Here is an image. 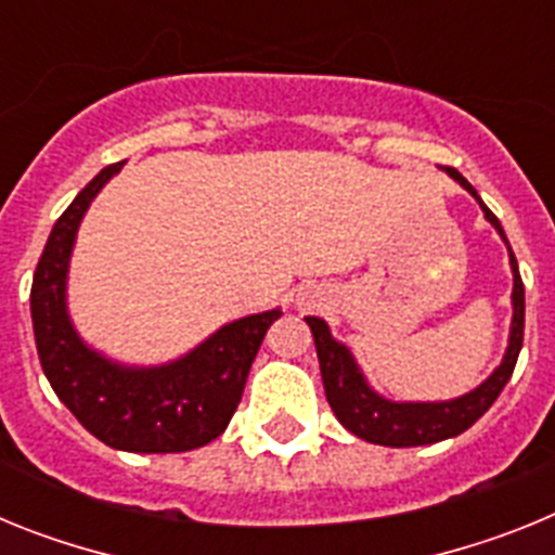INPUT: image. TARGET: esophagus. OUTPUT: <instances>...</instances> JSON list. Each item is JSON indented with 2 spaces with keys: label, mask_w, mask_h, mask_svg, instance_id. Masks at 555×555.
Returning <instances> with one entry per match:
<instances>
[{
  "label": "esophagus",
  "mask_w": 555,
  "mask_h": 555,
  "mask_svg": "<svg viewBox=\"0 0 555 555\" xmlns=\"http://www.w3.org/2000/svg\"><path fill=\"white\" fill-rule=\"evenodd\" d=\"M308 306V300H306V297H302V300H300V308H306Z\"/></svg>",
  "instance_id": "esophagus-1"
}]
</instances>
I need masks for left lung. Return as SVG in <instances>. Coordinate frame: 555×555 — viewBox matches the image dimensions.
I'll list each match as a JSON object with an SVG mask.
<instances>
[{
	"label": "left lung",
	"mask_w": 555,
	"mask_h": 555,
	"mask_svg": "<svg viewBox=\"0 0 555 555\" xmlns=\"http://www.w3.org/2000/svg\"><path fill=\"white\" fill-rule=\"evenodd\" d=\"M461 189H467L480 205L487 222L498 230L503 244L508 247V238L503 233V224L494 217L492 210L483 205L478 197V191L461 178L455 169H444ZM508 263H512L514 288H512V327H508V347L506 356L494 366L492 375L480 386H475L467 395L453 397V400H430V403H414V400H389V397L377 395L364 377L361 366H358L356 356L350 347L336 341L327 327L325 320L320 317H306L308 327L313 333V345H317V358H320L322 384H325V397L331 403L333 414L350 434L358 439L372 444H384V448H420V444H434L453 439V436L464 434L473 428L480 416L492 409L498 395L512 377L517 356L522 350V331H526V288H522V278H519L517 258H514L512 247H508Z\"/></svg>",
	"instance_id": "obj_1"
}]
</instances>
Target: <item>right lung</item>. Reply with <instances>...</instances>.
I'll return each mask as SVG.
<instances>
[{"mask_svg":"<svg viewBox=\"0 0 555 555\" xmlns=\"http://www.w3.org/2000/svg\"><path fill=\"white\" fill-rule=\"evenodd\" d=\"M121 166H105L49 233L29 292L38 358L61 403L107 448L185 453L224 434L258 347L283 311L228 322L185 356L155 366L121 364L88 345L68 317V261L86 210Z\"/></svg>","mask_w":555,"mask_h":555,"instance_id":"obj_1","label":"right lung"}]
</instances>
